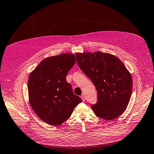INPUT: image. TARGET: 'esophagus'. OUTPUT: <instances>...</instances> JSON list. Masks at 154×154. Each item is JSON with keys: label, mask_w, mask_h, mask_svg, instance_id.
I'll list each match as a JSON object with an SVG mask.
<instances>
[{"label": "esophagus", "mask_w": 154, "mask_h": 154, "mask_svg": "<svg viewBox=\"0 0 154 154\" xmlns=\"http://www.w3.org/2000/svg\"><path fill=\"white\" fill-rule=\"evenodd\" d=\"M81 99H82V100H83V102L85 101V95H84V94H82V95L81 96Z\"/></svg>", "instance_id": "obj_1"}]
</instances>
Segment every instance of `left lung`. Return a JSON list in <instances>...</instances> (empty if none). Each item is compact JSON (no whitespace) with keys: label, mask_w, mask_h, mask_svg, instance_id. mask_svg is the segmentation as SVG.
<instances>
[{"label":"left lung","mask_w":154,"mask_h":154,"mask_svg":"<svg viewBox=\"0 0 154 154\" xmlns=\"http://www.w3.org/2000/svg\"><path fill=\"white\" fill-rule=\"evenodd\" d=\"M76 60L97 91V102L91 105L95 115L109 121L120 116L127 108L133 89L131 75L122 62L102 52L76 53Z\"/></svg>","instance_id":"1"}]
</instances>
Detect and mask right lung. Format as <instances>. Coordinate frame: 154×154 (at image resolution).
I'll return each mask as SVG.
<instances>
[{
  "mask_svg": "<svg viewBox=\"0 0 154 154\" xmlns=\"http://www.w3.org/2000/svg\"><path fill=\"white\" fill-rule=\"evenodd\" d=\"M75 62V56L71 54L48 57L41 61L29 77L30 105L37 116L51 125H60L68 119L82 102L66 79Z\"/></svg>",
  "mask_w": 154,
  "mask_h": 154,
  "instance_id": "obj_1",
  "label": "right lung"
}]
</instances>
